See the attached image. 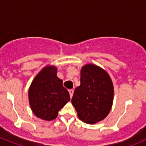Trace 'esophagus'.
<instances>
[{
  "mask_svg": "<svg viewBox=\"0 0 146 146\" xmlns=\"http://www.w3.org/2000/svg\"><path fill=\"white\" fill-rule=\"evenodd\" d=\"M73 92H74V90H73V89L69 90V93H70V97H71V98H72V96H73Z\"/></svg>",
  "mask_w": 146,
  "mask_h": 146,
  "instance_id": "34e87169",
  "label": "esophagus"
}]
</instances>
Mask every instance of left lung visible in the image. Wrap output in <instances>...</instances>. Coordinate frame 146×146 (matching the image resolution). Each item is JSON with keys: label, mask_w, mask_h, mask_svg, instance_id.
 <instances>
[{"label": "left lung", "mask_w": 146, "mask_h": 146, "mask_svg": "<svg viewBox=\"0 0 146 146\" xmlns=\"http://www.w3.org/2000/svg\"><path fill=\"white\" fill-rule=\"evenodd\" d=\"M114 99V86L105 70L94 64L81 68V85L75 89L72 104L78 117L87 124L103 120L111 110Z\"/></svg>", "instance_id": "8db88e82"}]
</instances>
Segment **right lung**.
Listing matches in <instances>:
<instances>
[{
	"mask_svg": "<svg viewBox=\"0 0 146 146\" xmlns=\"http://www.w3.org/2000/svg\"><path fill=\"white\" fill-rule=\"evenodd\" d=\"M54 65H47L37 73L29 89L32 111L37 117L47 121L58 117V111L70 100L68 90L57 76Z\"/></svg>",
	"mask_w": 146,
	"mask_h": 146,
	"instance_id": "1",
	"label": "right lung"
}]
</instances>
